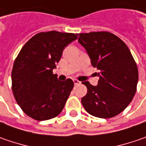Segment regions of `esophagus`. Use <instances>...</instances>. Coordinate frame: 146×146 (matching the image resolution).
Instances as JSON below:
<instances>
[{
  "mask_svg": "<svg viewBox=\"0 0 146 146\" xmlns=\"http://www.w3.org/2000/svg\"><path fill=\"white\" fill-rule=\"evenodd\" d=\"M73 81H74V84H75V85H77V84H81V82L80 81H79L78 80H73Z\"/></svg>",
  "mask_w": 146,
  "mask_h": 146,
  "instance_id": "obj_1",
  "label": "esophagus"
}]
</instances>
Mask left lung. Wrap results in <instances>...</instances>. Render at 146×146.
<instances>
[{
    "label": "left lung",
    "mask_w": 146,
    "mask_h": 146,
    "mask_svg": "<svg viewBox=\"0 0 146 146\" xmlns=\"http://www.w3.org/2000/svg\"><path fill=\"white\" fill-rule=\"evenodd\" d=\"M79 43L86 49L91 64L97 67L98 86L88 81L84 108L93 116L109 119L120 114L132 102L137 91L138 69L126 44L109 31L80 33Z\"/></svg>",
    "instance_id": "8db88e82"
}]
</instances>
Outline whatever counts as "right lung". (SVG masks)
<instances>
[{
  "label": "right lung",
  "mask_w": 146,
  "mask_h": 146,
  "mask_svg": "<svg viewBox=\"0 0 146 146\" xmlns=\"http://www.w3.org/2000/svg\"><path fill=\"white\" fill-rule=\"evenodd\" d=\"M76 39L74 33L40 32L26 43L14 60L12 91L20 108L33 119H53L64 108L74 82L58 80L53 69L65 47Z\"/></svg>",
  "instance_id": "right-lung-1"
}]
</instances>
